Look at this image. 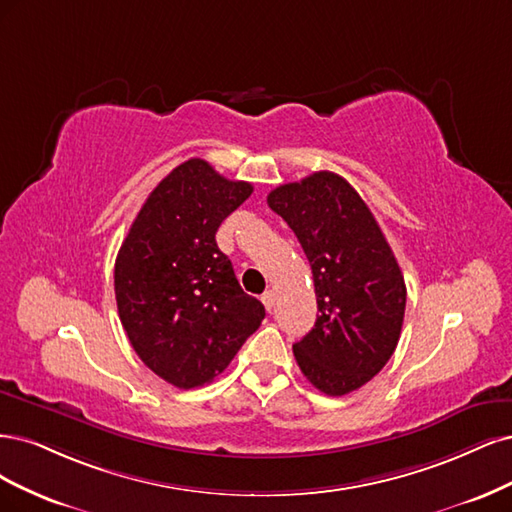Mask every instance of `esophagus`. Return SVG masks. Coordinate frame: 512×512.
<instances>
[{
  "label": "esophagus",
  "mask_w": 512,
  "mask_h": 512,
  "mask_svg": "<svg viewBox=\"0 0 512 512\" xmlns=\"http://www.w3.org/2000/svg\"><path fill=\"white\" fill-rule=\"evenodd\" d=\"M274 300H276L274 291H266V293L261 295V302H263V306H266V310H272V308H274Z\"/></svg>",
  "instance_id": "1"
}]
</instances>
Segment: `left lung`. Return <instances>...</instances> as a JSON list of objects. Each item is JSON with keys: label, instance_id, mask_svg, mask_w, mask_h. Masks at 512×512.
Returning a JSON list of instances; mask_svg holds the SVG:
<instances>
[{"label": "left lung", "instance_id": "obj_1", "mask_svg": "<svg viewBox=\"0 0 512 512\" xmlns=\"http://www.w3.org/2000/svg\"><path fill=\"white\" fill-rule=\"evenodd\" d=\"M268 206L310 261L319 315L293 344L302 374L325 395H346L385 368L398 346L406 285L389 242L359 193L334 172L280 185Z\"/></svg>", "mask_w": 512, "mask_h": 512}]
</instances>
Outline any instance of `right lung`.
Returning <instances> with one entry per match:
<instances>
[{
  "label": "right lung",
  "mask_w": 512,
  "mask_h": 512,
  "mask_svg": "<svg viewBox=\"0 0 512 512\" xmlns=\"http://www.w3.org/2000/svg\"><path fill=\"white\" fill-rule=\"evenodd\" d=\"M253 185L204 159L174 168L146 197L114 263L125 334L144 366L191 389L210 383L266 317L214 240Z\"/></svg>",
  "instance_id": "1"
}]
</instances>
